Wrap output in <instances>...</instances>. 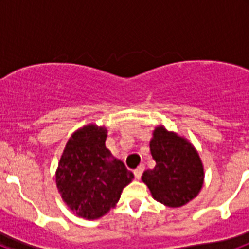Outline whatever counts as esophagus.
Returning a JSON list of instances; mask_svg holds the SVG:
<instances>
[{"label":"esophagus","mask_w":249,"mask_h":249,"mask_svg":"<svg viewBox=\"0 0 249 249\" xmlns=\"http://www.w3.org/2000/svg\"><path fill=\"white\" fill-rule=\"evenodd\" d=\"M143 171H144V166H143V164H141V166H138L137 168H136L135 171H133V173H135V177L137 178V179H140L141 176H142V173H143Z\"/></svg>","instance_id":"34e87169"}]
</instances>
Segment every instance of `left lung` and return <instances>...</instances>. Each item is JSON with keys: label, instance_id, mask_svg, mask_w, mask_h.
Instances as JSON below:
<instances>
[{"label": "left lung", "instance_id": "left-lung-1", "mask_svg": "<svg viewBox=\"0 0 249 249\" xmlns=\"http://www.w3.org/2000/svg\"><path fill=\"white\" fill-rule=\"evenodd\" d=\"M155 168L147 169L142 181L152 197L167 207H182L192 201L203 186L204 171L198 152L186 140L163 126L156 127L149 142Z\"/></svg>", "mask_w": 249, "mask_h": 249}]
</instances>
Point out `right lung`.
Segmentation results:
<instances>
[{
    "label": "right lung",
    "mask_w": 249,
    "mask_h": 249,
    "mask_svg": "<svg viewBox=\"0 0 249 249\" xmlns=\"http://www.w3.org/2000/svg\"><path fill=\"white\" fill-rule=\"evenodd\" d=\"M107 129L93 123L77 129L68 140L56 171L63 202L78 217L97 219L120 201L135 178L122 160L106 148Z\"/></svg>",
    "instance_id": "add662e5"
}]
</instances>
